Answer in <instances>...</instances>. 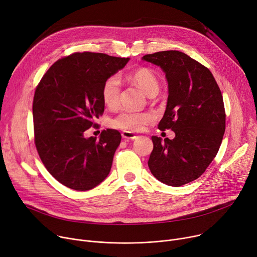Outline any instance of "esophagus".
<instances>
[{"label":"esophagus","mask_w":257,"mask_h":257,"mask_svg":"<svg viewBox=\"0 0 257 257\" xmlns=\"http://www.w3.org/2000/svg\"><path fill=\"white\" fill-rule=\"evenodd\" d=\"M122 136L126 139H136L137 138V135L133 132H130V131H123Z\"/></svg>","instance_id":"esophagus-1"}]
</instances>
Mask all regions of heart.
<instances>
[{"instance_id":"1","label":"heart","mask_w":257,"mask_h":257,"mask_svg":"<svg viewBox=\"0 0 257 257\" xmlns=\"http://www.w3.org/2000/svg\"><path fill=\"white\" fill-rule=\"evenodd\" d=\"M127 79L136 84L146 94L154 97L158 94L160 84L157 76L149 68H137L129 75ZM122 89V82L119 76L109 77L103 84L101 95L103 103L110 109L115 108L120 103V95ZM153 121V115L149 112H134L122 111L111 120L110 125L113 128H118L124 131L137 132L142 131L146 125Z\"/></svg>"}]
</instances>
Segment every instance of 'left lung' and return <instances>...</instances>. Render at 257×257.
Returning a JSON list of instances; mask_svg holds the SVG:
<instances>
[{"label":"left lung","instance_id":"obj_1","mask_svg":"<svg viewBox=\"0 0 257 257\" xmlns=\"http://www.w3.org/2000/svg\"><path fill=\"white\" fill-rule=\"evenodd\" d=\"M143 60L160 66L168 82V99L160 130L173 139L152 136L148 162L152 174L170 186L199 178L215 158L225 130L220 89L207 67L180 51H161Z\"/></svg>","mask_w":257,"mask_h":257}]
</instances>
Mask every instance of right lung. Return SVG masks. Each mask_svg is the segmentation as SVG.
Returning <instances> with one entry per match:
<instances>
[{
  "label": "right lung",
  "mask_w": 257,
  "mask_h": 257,
  "mask_svg": "<svg viewBox=\"0 0 257 257\" xmlns=\"http://www.w3.org/2000/svg\"><path fill=\"white\" fill-rule=\"evenodd\" d=\"M130 58L74 53L57 60L39 83L33 103L35 144L46 169L60 183L89 191L109 174L121 143L118 130L96 137L84 132L104 110V82Z\"/></svg>",
  "instance_id": "1"
}]
</instances>
